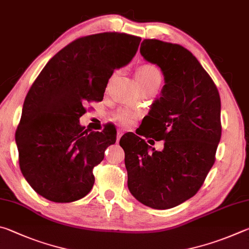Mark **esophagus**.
Masks as SVG:
<instances>
[{
    "label": "esophagus",
    "mask_w": 249,
    "mask_h": 249,
    "mask_svg": "<svg viewBox=\"0 0 249 249\" xmlns=\"http://www.w3.org/2000/svg\"><path fill=\"white\" fill-rule=\"evenodd\" d=\"M122 134H124V132L120 131V130H119V131L117 132V141H119V140H120V138L122 137Z\"/></svg>",
    "instance_id": "34e87169"
}]
</instances>
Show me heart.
I'll return each mask as SVG.
<instances>
[{"label": "heart", "mask_w": 249, "mask_h": 249, "mask_svg": "<svg viewBox=\"0 0 249 249\" xmlns=\"http://www.w3.org/2000/svg\"><path fill=\"white\" fill-rule=\"evenodd\" d=\"M138 80L141 83V85L144 87L146 85H150L152 83H159L160 84L162 82V73L159 70V68L154 64H143L138 70ZM138 116V111L131 108H124L120 109L119 111L116 113V118L118 121H120L122 124L129 125L131 124L134 118Z\"/></svg>", "instance_id": "heart-1"}]
</instances>
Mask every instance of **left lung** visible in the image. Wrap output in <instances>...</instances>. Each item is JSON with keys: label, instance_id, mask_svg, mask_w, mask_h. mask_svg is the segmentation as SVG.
I'll list each match as a JSON object with an SVG mask.
<instances>
[{"label": "left lung", "instance_id": "8db88e82", "mask_svg": "<svg viewBox=\"0 0 249 249\" xmlns=\"http://www.w3.org/2000/svg\"><path fill=\"white\" fill-rule=\"evenodd\" d=\"M140 52L164 74L162 95L144 124L164 150L155 151L136 134L120 139L128 188L153 209H171L198 193L215 162L221 125V99L214 82L197 58L180 45L144 39ZM143 122V121H142Z\"/></svg>", "mask_w": 249, "mask_h": 249}]
</instances>
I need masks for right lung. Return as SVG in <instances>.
Segmentation results:
<instances>
[{
    "mask_svg": "<svg viewBox=\"0 0 249 249\" xmlns=\"http://www.w3.org/2000/svg\"><path fill=\"white\" fill-rule=\"evenodd\" d=\"M140 41L116 32L80 37L52 56L33 83L16 144L21 173L43 198L72 202L93 188V168L116 142L117 131L89 132L80 118L87 103L102 102L113 71L131 61Z\"/></svg>",
    "mask_w": 249,
    "mask_h": 249,
    "instance_id": "add662e5",
    "label": "right lung"
}]
</instances>
